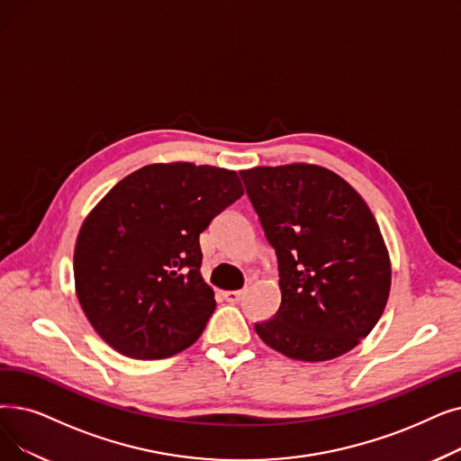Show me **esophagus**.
<instances>
[{
	"instance_id": "34e87169",
	"label": "esophagus",
	"mask_w": 461,
	"mask_h": 461,
	"mask_svg": "<svg viewBox=\"0 0 461 461\" xmlns=\"http://www.w3.org/2000/svg\"><path fill=\"white\" fill-rule=\"evenodd\" d=\"M243 295H245L243 290H233V292H226V294H224L228 303H239V302H241V299H243Z\"/></svg>"
}]
</instances>
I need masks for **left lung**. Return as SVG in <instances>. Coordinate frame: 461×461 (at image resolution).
Listing matches in <instances>:
<instances>
[{
  "mask_svg": "<svg viewBox=\"0 0 461 461\" xmlns=\"http://www.w3.org/2000/svg\"><path fill=\"white\" fill-rule=\"evenodd\" d=\"M278 262V311L254 330L273 350L326 362L383 316L390 258L378 224L345 178L309 164L239 171Z\"/></svg>",
  "mask_w": 461,
  "mask_h": 461,
  "instance_id": "8db88e82",
  "label": "left lung"
}]
</instances>
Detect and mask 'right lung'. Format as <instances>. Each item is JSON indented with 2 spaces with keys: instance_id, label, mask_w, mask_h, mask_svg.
Instances as JSON below:
<instances>
[{
  "instance_id": "right-lung-1",
  "label": "right lung",
  "mask_w": 461,
  "mask_h": 461,
  "mask_svg": "<svg viewBox=\"0 0 461 461\" xmlns=\"http://www.w3.org/2000/svg\"><path fill=\"white\" fill-rule=\"evenodd\" d=\"M243 195L235 171L152 164L122 178L78 231V303L116 352L162 359L194 345L216 309L199 233Z\"/></svg>"
}]
</instances>
